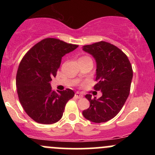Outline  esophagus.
Returning a JSON list of instances; mask_svg holds the SVG:
<instances>
[{"label": "esophagus", "mask_w": 155, "mask_h": 155, "mask_svg": "<svg viewBox=\"0 0 155 155\" xmlns=\"http://www.w3.org/2000/svg\"><path fill=\"white\" fill-rule=\"evenodd\" d=\"M75 97L76 98H81V97H83V95H81V93H79V92H76L75 93Z\"/></svg>", "instance_id": "esophagus-1"}]
</instances>
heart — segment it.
<instances>
[{
    "label": "heart",
    "mask_w": 155,
    "mask_h": 155,
    "mask_svg": "<svg viewBox=\"0 0 155 155\" xmlns=\"http://www.w3.org/2000/svg\"><path fill=\"white\" fill-rule=\"evenodd\" d=\"M88 58V57H82V58H81L80 59H82V58Z\"/></svg>",
    "instance_id": "obj_1"
}]
</instances>
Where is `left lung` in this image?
Returning a JSON list of instances; mask_svg holds the SVG:
<instances>
[{"label": "left lung", "mask_w": 155, "mask_h": 155, "mask_svg": "<svg viewBox=\"0 0 155 155\" xmlns=\"http://www.w3.org/2000/svg\"><path fill=\"white\" fill-rule=\"evenodd\" d=\"M82 50L95 60L97 84L94 89L102 92L98 99L92 98L90 94L85 95L90 105L82 114L95 123L107 122L120 111L128 97L133 79L132 66L123 51L108 42L83 46Z\"/></svg>", "instance_id": "8db88e82"}]
</instances>
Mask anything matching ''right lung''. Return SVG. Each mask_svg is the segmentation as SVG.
I'll use <instances>...</instances> for the list:
<instances>
[{"mask_svg":"<svg viewBox=\"0 0 155 155\" xmlns=\"http://www.w3.org/2000/svg\"><path fill=\"white\" fill-rule=\"evenodd\" d=\"M77 47L59 39L45 38L32 47L20 62L16 78L19 100L27 114L38 123L58 122L65 104L74 96L71 89L53 91L51 81L62 57Z\"/></svg>","mask_w":155,"mask_h":155,"instance_id":"right-lung-1","label":"right lung"}]
</instances>
